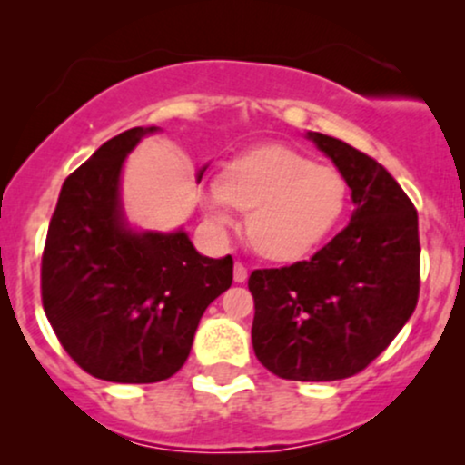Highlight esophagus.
Instances as JSON below:
<instances>
[{
    "label": "esophagus",
    "instance_id": "esophagus-1",
    "mask_svg": "<svg viewBox=\"0 0 465 465\" xmlns=\"http://www.w3.org/2000/svg\"><path fill=\"white\" fill-rule=\"evenodd\" d=\"M233 280H236L238 284H242V282L247 280V266L242 262H236V266H233Z\"/></svg>",
    "mask_w": 465,
    "mask_h": 465
}]
</instances>
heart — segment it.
<instances>
[{
  "mask_svg": "<svg viewBox=\"0 0 465 465\" xmlns=\"http://www.w3.org/2000/svg\"><path fill=\"white\" fill-rule=\"evenodd\" d=\"M205 207L218 225L249 210L247 236L269 260H297L317 249L348 207V183L339 170L314 163L286 146H260L207 185Z\"/></svg>",
  "mask_w": 465,
  "mask_h": 465,
  "instance_id": "obj_1",
  "label": "heart"
}]
</instances>
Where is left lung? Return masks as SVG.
Returning <instances> with one entry per match:
<instances>
[{
	"instance_id": "1",
	"label": "left lung",
	"mask_w": 465,
	"mask_h": 465,
	"mask_svg": "<svg viewBox=\"0 0 465 465\" xmlns=\"http://www.w3.org/2000/svg\"><path fill=\"white\" fill-rule=\"evenodd\" d=\"M351 190L345 229L311 260L249 277L258 361L286 381L325 382L365 370L418 306V212L370 154L308 133Z\"/></svg>"
}]
</instances>
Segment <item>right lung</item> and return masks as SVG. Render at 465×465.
Returning <instances> with one entry per match:
<instances>
[{"mask_svg":"<svg viewBox=\"0 0 465 465\" xmlns=\"http://www.w3.org/2000/svg\"><path fill=\"white\" fill-rule=\"evenodd\" d=\"M154 131L120 133L69 174L41 258L47 322L78 367L109 382L142 385L177 373L205 308L233 280L232 255L205 258L185 232L126 229L122 163Z\"/></svg>","mask_w":465,"mask_h":465,"instance_id":"1","label":"right lung"}]
</instances>
